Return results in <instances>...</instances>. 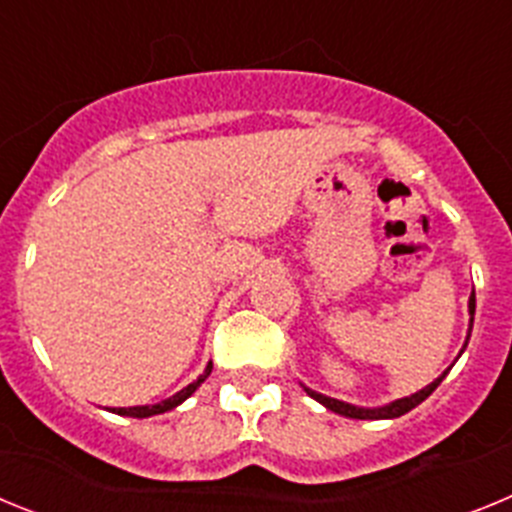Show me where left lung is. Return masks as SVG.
<instances>
[{"label": "left lung", "mask_w": 512, "mask_h": 512, "mask_svg": "<svg viewBox=\"0 0 512 512\" xmlns=\"http://www.w3.org/2000/svg\"><path fill=\"white\" fill-rule=\"evenodd\" d=\"M469 312H472V323H474V295L469 297ZM449 372V369H446ZM446 372L441 374V377L436 379V382H431L428 387H423L420 392H415V395L410 397H402V400H395L390 402V405H384V408H377V410H366V408H354V405H348V402H341V400H333V397H325V395H318V392L307 390V395L312 397V400L323 402L325 408L333 410V413L338 415H346V418H356V420H379V418H400V415H405L408 410L418 408L420 402L425 400V397L431 395L433 390H436L438 384L443 382V377H446Z\"/></svg>", "instance_id": "obj_1"}]
</instances>
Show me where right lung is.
<instances>
[{
	"label": "right lung",
	"mask_w": 512,
	"mask_h": 512,
	"mask_svg": "<svg viewBox=\"0 0 512 512\" xmlns=\"http://www.w3.org/2000/svg\"><path fill=\"white\" fill-rule=\"evenodd\" d=\"M210 372H212V361H210V364H207L205 372H202L200 377H197V382H192V384H189V387H184L182 392H176V395L169 397V400L158 402V405H140V408H117L115 413L117 415H128V418H151V415L166 413V410H174L176 405H182V402L187 400V397L192 395V392L197 390V387H200V384L205 382L207 377H210Z\"/></svg>",
	"instance_id": "1"
}]
</instances>
